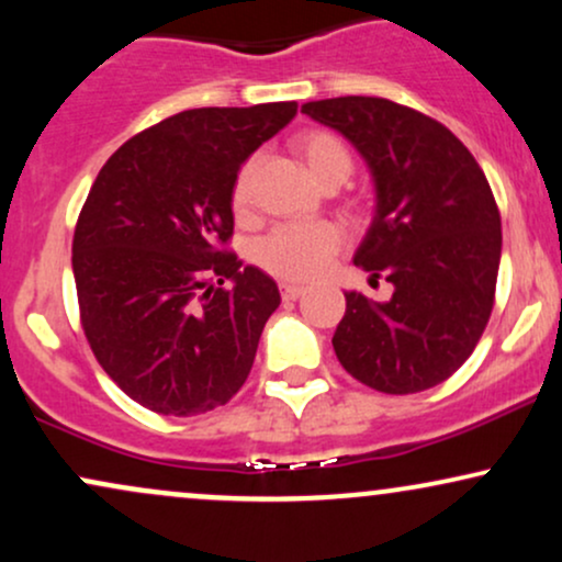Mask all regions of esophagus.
I'll return each mask as SVG.
<instances>
[{"mask_svg":"<svg viewBox=\"0 0 562 562\" xmlns=\"http://www.w3.org/2000/svg\"><path fill=\"white\" fill-rule=\"evenodd\" d=\"M280 293H282V299H285V301H295V299H301V295H303V288L301 285H288V282H282Z\"/></svg>","mask_w":562,"mask_h":562,"instance_id":"obj_1","label":"esophagus"}]
</instances>
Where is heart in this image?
Here are the masks:
<instances>
[{
    "label": "heart",
    "mask_w": 562,
    "mask_h": 562,
    "mask_svg": "<svg viewBox=\"0 0 562 562\" xmlns=\"http://www.w3.org/2000/svg\"><path fill=\"white\" fill-rule=\"evenodd\" d=\"M295 150L319 187H340L351 177L353 156L346 142L330 132H303L295 139ZM256 158L245 160L232 184V205L240 216L248 214L254 195ZM344 235L330 222L285 224L269 232L256 248V261L263 272L285 282H308L325 272L338 254Z\"/></svg>",
    "instance_id": "obj_1"
}]
</instances>
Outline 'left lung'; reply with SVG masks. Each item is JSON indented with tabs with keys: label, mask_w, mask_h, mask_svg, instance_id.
Segmentation results:
<instances>
[{
	"label": "left lung",
	"mask_w": 562,
	"mask_h": 562,
	"mask_svg": "<svg viewBox=\"0 0 562 562\" xmlns=\"http://www.w3.org/2000/svg\"><path fill=\"white\" fill-rule=\"evenodd\" d=\"M303 113L362 153L375 218L353 263L393 285L385 303L346 293L333 348L348 375L417 393L454 375L492 317L502 218L481 166L447 126L383 97H333Z\"/></svg>",
	"instance_id": "left-lung-1"
}]
</instances>
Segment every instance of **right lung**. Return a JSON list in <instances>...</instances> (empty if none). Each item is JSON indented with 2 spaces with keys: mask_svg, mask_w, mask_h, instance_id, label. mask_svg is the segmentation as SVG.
<instances>
[{
  "mask_svg": "<svg viewBox=\"0 0 562 562\" xmlns=\"http://www.w3.org/2000/svg\"><path fill=\"white\" fill-rule=\"evenodd\" d=\"M295 113V102L177 113L124 142L89 190L74 232L83 335L113 383L158 415L227 404L254 367L280 290L227 250L232 184Z\"/></svg>",
  "mask_w": 562,
  "mask_h": 562,
  "instance_id": "1",
  "label": "right lung"
}]
</instances>
